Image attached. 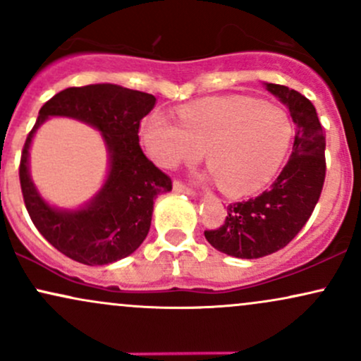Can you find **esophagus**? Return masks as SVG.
<instances>
[{"label":"esophagus","instance_id":"1","mask_svg":"<svg viewBox=\"0 0 361 361\" xmlns=\"http://www.w3.org/2000/svg\"><path fill=\"white\" fill-rule=\"evenodd\" d=\"M173 190H175V192H178V193L190 195V197H195V195H197V192H195L193 188H190V186L183 185L181 181H175V183H173Z\"/></svg>","mask_w":361,"mask_h":361}]
</instances>
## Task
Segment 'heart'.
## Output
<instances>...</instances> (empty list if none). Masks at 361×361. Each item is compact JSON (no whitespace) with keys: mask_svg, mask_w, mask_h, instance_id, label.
Wrapping results in <instances>:
<instances>
[{"mask_svg":"<svg viewBox=\"0 0 361 361\" xmlns=\"http://www.w3.org/2000/svg\"><path fill=\"white\" fill-rule=\"evenodd\" d=\"M180 123L163 111L144 120L140 139L161 168L193 163L204 154L222 192L244 197L267 186L292 144V120L279 106L250 97L204 98L178 110Z\"/></svg>","mask_w":361,"mask_h":361,"instance_id":"heart-1","label":"heart"}]
</instances>
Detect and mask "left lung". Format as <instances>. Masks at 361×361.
I'll use <instances>...</instances> for the list:
<instances>
[{"instance_id":"left-lung-1","label":"left lung","mask_w":361,"mask_h":361,"mask_svg":"<svg viewBox=\"0 0 361 361\" xmlns=\"http://www.w3.org/2000/svg\"><path fill=\"white\" fill-rule=\"evenodd\" d=\"M264 88L287 106L295 123L292 154L270 190L231 204L222 226L205 231L215 250L241 259L263 258L287 246L309 221L326 178V137L312 103L287 86L264 82Z\"/></svg>"}]
</instances>
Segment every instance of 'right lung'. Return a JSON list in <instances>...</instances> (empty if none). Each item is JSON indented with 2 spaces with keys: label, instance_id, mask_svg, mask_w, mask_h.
Returning <instances> with one entry per match:
<instances>
[{
  "label": "right lung",
  "instance_id": "obj_1",
  "mask_svg": "<svg viewBox=\"0 0 361 361\" xmlns=\"http://www.w3.org/2000/svg\"><path fill=\"white\" fill-rule=\"evenodd\" d=\"M156 98L110 82L68 88L54 94L39 111L20 161V185L34 226L49 243L78 263L109 264L132 255L149 233L157 195L171 192V178L157 169L139 146L140 120ZM68 116L97 128L109 152V173L102 188L78 209L44 202L30 176V146L47 118Z\"/></svg>",
  "mask_w": 361,
  "mask_h": 361
}]
</instances>
